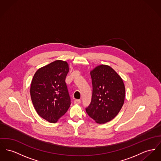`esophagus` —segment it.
<instances>
[{
	"instance_id": "1",
	"label": "esophagus",
	"mask_w": 161,
	"mask_h": 161,
	"mask_svg": "<svg viewBox=\"0 0 161 161\" xmlns=\"http://www.w3.org/2000/svg\"><path fill=\"white\" fill-rule=\"evenodd\" d=\"M74 103L75 104H79L80 103V99H75L74 101Z\"/></svg>"
}]
</instances>
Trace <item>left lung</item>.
<instances>
[{
    "mask_svg": "<svg viewBox=\"0 0 161 161\" xmlns=\"http://www.w3.org/2000/svg\"><path fill=\"white\" fill-rule=\"evenodd\" d=\"M93 86L92 101L86 108L90 117L104 124L118 115L125 101L123 79L110 66L101 64L90 71Z\"/></svg>",
    "mask_w": 161,
    "mask_h": 161,
    "instance_id": "obj_1",
    "label": "left lung"
}]
</instances>
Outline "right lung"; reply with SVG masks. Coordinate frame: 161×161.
Returning a JSON list of instances; mask_svg holds the SVG:
<instances>
[{
    "label": "right lung",
    "instance_id": "1",
    "mask_svg": "<svg viewBox=\"0 0 161 161\" xmlns=\"http://www.w3.org/2000/svg\"><path fill=\"white\" fill-rule=\"evenodd\" d=\"M69 71L66 62L55 60L38 69L33 75L31 97L37 114L56 123L67 112L71 99L65 79Z\"/></svg>",
    "mask_w": 161,
    "mask_h": 161
}]
</instances>
